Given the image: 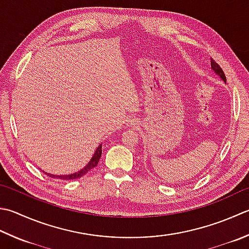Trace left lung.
<instances>
[{
  "label": "left lung",
  "instance_id": "8db88e82",
  "mask_svg": "<svg viewBox=\"0 0 249 249\" xmlns=\"http://www.w3.org/2000/svg\"><path fill=\"white\" fill-rule=\"evenodd\" d=\"M211 65H212V68H213V70L215 71L217 74L221 77V79L225 81V82H227V79H226V75H225V73H223V71H222V69L220 68V66L218 65V63L213 59V58H211Z\"/></svg>",
  "mask_w": 249,
  "mask_h": 249
}]
</instances>
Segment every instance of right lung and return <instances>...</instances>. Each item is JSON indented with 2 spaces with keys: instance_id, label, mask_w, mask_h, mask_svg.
Returning a JSON list of instances; mask_svg holds the SVG:
<instances>
[{
  "instance_id": "1",
  "label": "right lung",
  "mask_w": 249,
  "mask_h": 249,
  "mask_svg": "<svg viewBox=\"0 0 249 249\" xmlns=\"http://www.w3.org/2000/svg\"><path fill=\"white\" fill-rule=\"evenodd\" d=\"M101 144L99 145L98 148H97L95 154L92 155V158L90 160V162L86 165V166L83 168L80 172H77L75 174H71V175H66V176H55V175H50V174H46L47 176H50L52 178H57V179H61V180H72V179H77L82 176H84L85 174H87L89 172L90 169H92L94 167L97 166V164L99 162V159L101 157Z\"/></svg>"
}]
</instances>
